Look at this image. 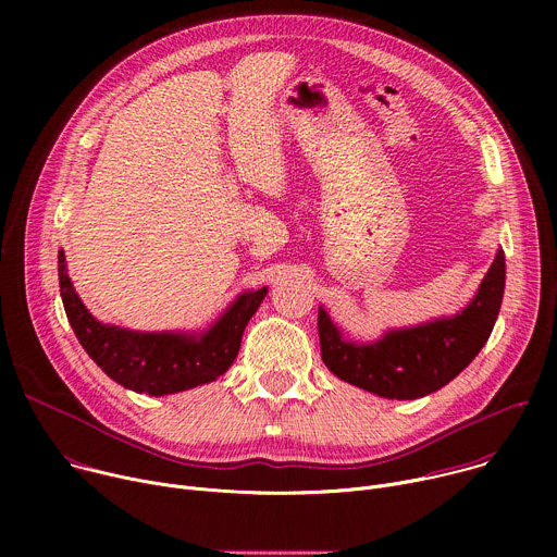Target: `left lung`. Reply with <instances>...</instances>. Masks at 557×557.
Listing matches in <instances>:
<instances>
[{"label": "left lung", "instance_id": "left-lung-1", "mask_svg": "<svg viewBox=\"0 0 557 557\" xmlns=\"http://www.w3.org/2000/svg\"><path fill=\"white\" fill-rule=\"evenodd\" d=\"M505 293V253L498 251L475 297L454 317L387 331L379 342L344 339L320 306L322 359L339 379L383 399L410 401L432 394L458 376L487 344Z\"/></svg>", "mask_w": 557, "mask_h": 557}]
</instances>
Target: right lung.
<instances>
[{"instance_id":"right-lung-1","label":"right lung","mask_w":557,"mask_h":557,"mask_svg":"<svg viewBox=\"0 0 557 557\" xmlns=\"http://www.w3.org/2000/svg\"><path fill=\"white\" fill-rule=\"evenodd\" d=\"M59 288L67 322L90 359L123 387L149 396L176 394L224 374L267 295V286L237 295L202 333H138L95 320L74 293L63 251H59Z\"/></svg>"}]
</instances>
